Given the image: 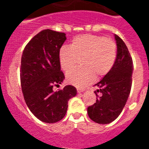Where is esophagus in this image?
Returning a JSON list of instances; mask_svg holds the SVG:
<instances>
[{
	"mask_svg": "<svg viewBox=\"0 0 149 149\" xmlns=\"http://www.w3.org/2000/svg\"><path fill=\"white\" fill-rule=\"evenodd\" d=\"M83 91H84L83 89H81V88H77V92L79 93V94H80V93L83 92Z\"/></svg>",
	"mask_w": 149,
	"mask_h": 149,
	"instance_id": "1",
	"label": "esophagus"
}]
</instances>
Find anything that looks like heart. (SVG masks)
I'll return each instance as SVG.
<instances>
[{
    "label": "heart",
    "mask_w": 149,
    "mask_h": 149,
    "mask_svg": "<svg viewBox=\"0 0 149 149\" xmlns=\"http://www.w3.org/2000/svg\"><path fill=\"white\" fill-rule=\"evenodd\" d=\"M59 57L61 68L66 72L83 60V68L70 70L66 79L69 84L84 88L95 78L102 79L112 70L116 60L117 45L113 40L102 36L84 34L74 37L70 47L63 46Z\"/></svg>",
    "instance_id": "heart-1"
}]
</instances>
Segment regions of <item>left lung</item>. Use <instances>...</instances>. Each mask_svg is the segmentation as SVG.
Wrapping results in <instances>:
<instances>
[{
    "mask_svg": "<svg viewBox=\"0 0 149 149\" xmlns=\"http://www.w3.org/2000/svg\"><path fill=\"white\" fill-rule=\"evenodd\" d=\"M115 38L118 48L115 64L109 73L95 84L100 88L94 91L96 103L87 109L90 119L99 124H108L118 118L131 89L133 60L123 40L116 34Z\"/></svg>",
    "mask_w": 149,
    "mask_h": 149,
    "instance_id": "left-lung-1",
    "label": "left lung"
}]
</instances>
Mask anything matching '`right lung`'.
Returning <instances> with one entry per match:
<instances>
[{"mask_svg": "<svg viewBox=\"0 0 149 149\" xmlns=\"http://www.w3.org/2000/svg\"><path fill=\"white\" fill-rule=\"evenodd\" d=\"M65 40V33L42 30L29 42L22 54L20 79L24 98L33 115L44 123L62 120L68 102L77 93L71 85L58 91L52 90L65 79L59 53Z\"/></svg>", "mask_w": 149, "mask_h": 149, "instance_id": "add662e5", "label": "right lung"}]
</instances>
